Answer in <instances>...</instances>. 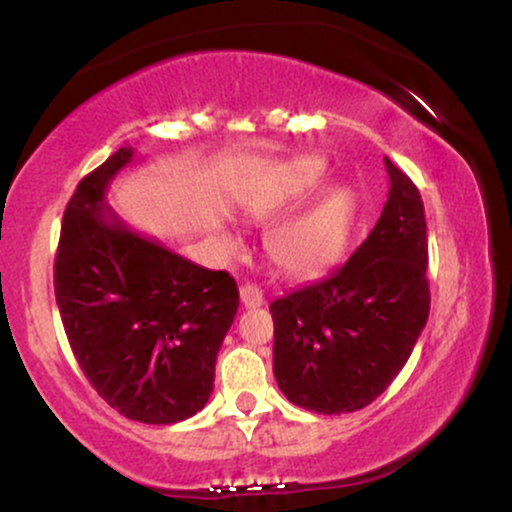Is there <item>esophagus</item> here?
<instances>
[{"instance_id":"esophagus-1","label":"esophagus","mask_w":512,"mask_h":512,"mask_svg":"<svg viewBox=\"0 0 512 512\" xmlns=\"http://www.w3.org/2000/svg\"><path fill=\"white\" fill-rule=\"evenodd\" d=\"M240 300H242V305L244 307H261L263 303H265V298H263V291L258 289L256 284H242V289H240Z\"/></svg>"}]
</instances>
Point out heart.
Here are the masks:
<instances>
[{"instance_id": "heart-1", "label": "heart", "mask_w": 512, "mask_h": 512, "mask_svg": "<svg viewBox=\"0 0 512 512\" xmlns=\"http://www.w3.org/2000/svg\"><path fill=\"white\" fill-rule=\"evenodd\" d=\"M326 177V165L317 158H303L279 177L272 191L254 202L256 216H272L293 198L310 193ZM356 195L352 188L338 186L314 202L303 214L284 221L268 235V254L279 270L289 275H312L324 270L342 254L352 233ZM228 247H237L228 237Z\"/></svg>"}]
</instances>
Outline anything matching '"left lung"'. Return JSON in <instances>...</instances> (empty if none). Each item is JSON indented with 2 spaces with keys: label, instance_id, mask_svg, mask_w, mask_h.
Returning <instances> with one entry per match:
<instances>
[{
  "label": "left lung",
  "instance_id": "1",
  "mask_svg": "<svg viewBox=\"0 0 512 512\" xmlns=\"http://www.w3.org/2000/svg\"><path fill=\"white\" fill-rule=\"evenodd\" d=\"M384 165L389 198L361 247L331 275L270 305L279 389L319 415L373 403L401 373L429 319L422 195L389 158Z\"/></svg>",
  "mask_w": 512,
  "mask_h": 512
}]
</instances>
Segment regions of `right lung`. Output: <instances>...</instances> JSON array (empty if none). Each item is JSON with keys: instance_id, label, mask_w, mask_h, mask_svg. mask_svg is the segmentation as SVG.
<instances>
[{"instance_id": "add662e5", "label": "right lung", "mask_w": 512, "mask_h": 512, "mask_svg": "<svg viewBox=\"0 0 512 512\" xmlns=\"http://www.w3.org/2000/svg\"><path fill=\"white\" fill-rule=\"evenodd\" d=\"M118 149L83 177L65 209L55 300L83 375L123 417L174 424L205 408L240 293L226 270L200 268L125 228L104 202L132 163Z\"/></svg>"}]
</instances>
